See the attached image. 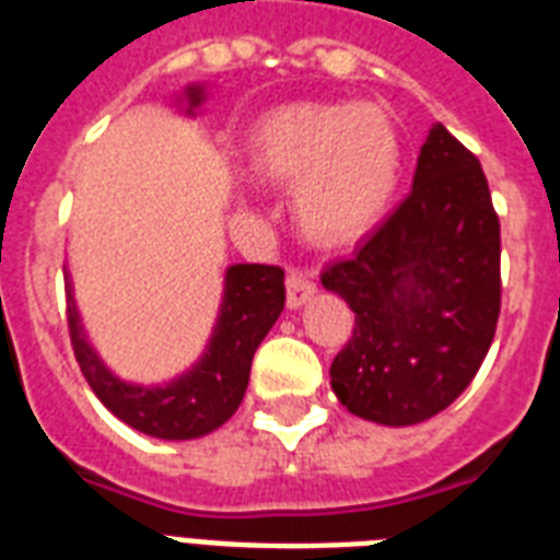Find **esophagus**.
I'll use <instances>...</instances> for the list:
<instances>
[{"instance_id": "obj_1", "label": "esophagus", "mask_w": 560, "mask_h": 560, "mask_svg": "<svg viewBox=\"0 0 560 560\" xmlns=\"http://www.w3.org/2000/svg\"><path fill=\"white\" fill-rule=\"evenodd\" d=\"M316 293V281L311 272L290 270L288 272V307H302Z\"/></svg>"}]
</instances>
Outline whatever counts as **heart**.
Returning a JSON list of instances; mask_svg holds the SVG:
<instances>
[{
	"label": "heart",
	"mask_w": 560,
	"mask_h": 560,
	"mask_svg": "<svg viewBox=\"0 0 560 560\" xmlns=\"http://www.w3.org/2000/svg\"><path fill=\"white\" fill-rule=\"evenodd\" d=\"M249 172L293 186L295 226L316 244H348L385 215L402 172L399 131L374 103H293L256 122Z\"/></svg>",
	"instance_id": "b5f03b06"
}]
</instances>
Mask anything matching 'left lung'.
<instances>
[{"label":"left lung","instance_id":"obj_1","mask_svg":"<svg viewBox=\"0 0 560 560\" xmlns=\"http://www.w3.org/2000/svg\"><path fill=\"white\" fill-rule=\"evenodd\" d=\"M322 284L357 313L330 365L351 413L413 425L475 380L501 316V221L483 166L443 122L422 143L411 195Z\"/></svg>","mask_w":560,"mask_h":560}]
</instances>
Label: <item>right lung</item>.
<instances>
[{
	"instance_id": "obj_1",
	"label": "right lung",
	"mask_w": 560,
	"mask_h": 560,
	"mask_svg": "<svg viewBox=\"0 0 560 560\" xmlns=\"http://www.w3.org/2000/svg\"><path fill=\"white\" fill-rule=\"evenodd\" d=\"M192 106L201 89H189ZM68 334L85 383L97 399L131 429L161 440L203 438L238 411L249 383L253 353L284 311V270L276 265H233L226 270L224 304L207 353L192 371L166 385H129L117 380L94 353L80 325L71 284H66Z\"/></svg>"
}]
</instances>
